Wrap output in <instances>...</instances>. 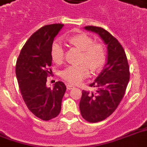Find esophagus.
I'll return each instance as SVG.
<instances>
[{"instance_id":"1","label":"esophagus","mask_w":147,"mask_h":147,"mask_svg":"<svg viewBox=\"0 0 147 147\" xmlns=\"http://www.w3.org/2000/svg\"><path fill=\"white\" fill-rule=\"evenodd\" d=\"M66 86H67V88L69 89V90H70V89H73V88H75V86H74L73 85H71V84H67Z\"/></svg>"}]
</instances>
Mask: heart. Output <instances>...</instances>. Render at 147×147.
<instances>
[{
	"mask_svg": "<svg viewBox=\"0 0 147 147\" xmlns=\"http://www.w3.org/2000/svg\"><path fill=\"white\" fill-rule=\"evenodd\" d=\"M71 45L82 51L79 65H70L61 71V78L69 83L77 84L86 78L89 69L92 72L99 71L106 63V53L102 43L94 42L93 38L86 33L73 34L66 38ZM64 49L59 41H54L51 46V57L56 64L64 60Z\"/></svg>",
	"mask_w": 147,
	"mask_h": 147,
	"instance_id": "obj_1",
	"label": "heart"
}]
</instances>
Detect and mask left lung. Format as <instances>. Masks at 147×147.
<instances>
[{
	"instance_id": "obj_1",
	"label": "left lung",
	"mask_w": 147,
	"mask_h": 147,
	"mask_svg": "<svg viewBox=\"0 0 147 147\" xmlns=\"http://www.w3.org/2000/svg\"><path fill=\"white\" fill-rule=\"evenodd\" d=\"M85 28L98 34L108 49L107 63L95 82L89 85L96 90H82L79 102L82 118L89 123H98L113 113L123 99L129 80V67L123 46L109 31L96 26Z\"/></svg>"
}]
</instances>
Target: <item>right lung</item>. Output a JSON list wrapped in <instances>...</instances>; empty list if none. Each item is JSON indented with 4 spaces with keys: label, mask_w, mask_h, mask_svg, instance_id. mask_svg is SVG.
I'll list each match as a JSON object with an SVG mask.
<instances>
[{
    "label": "right lung",
    "mask_w": 147,
    "mask_h": 147,
    "mask_svg": "<svg viewBox=\"0 0 147 147\" xmlns=\"http://www.w3.org/2000/svg\"><path fill=\"white\" fill-rule=\"evenodd\" d=\"M64 24L41 27L27 41L17 59L16 72L20 92L27 107L42 120H50L60 113L61 100L66 90L62 82L53 88L46 86L51 75V46Z\"/></svg>",
    "instance_id": "right-lung-1"
}]
</instances>
